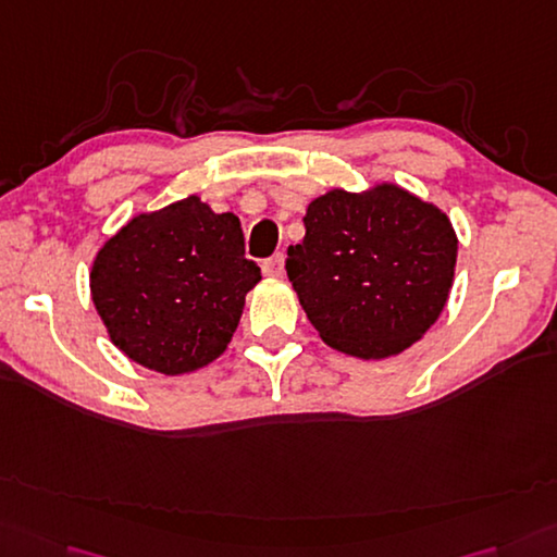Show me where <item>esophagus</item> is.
<instances>
[{
    "label": "esophagus",
    "instance_id": "esophagus-1",
    "mask_svg": "<svg viewBox=\"0 0 557 557\" xmlns=\"http://www.w3.org/2000/svg\"><path fill=\"white\" fill-rule=\"evenodd\" d=\"M263 275L265 277H282V275H285V256L277 253V256L268 258L263 263Z\"/></svg>",
    "mask_w": 557,
    "mask_h": 557
}]
</instances>
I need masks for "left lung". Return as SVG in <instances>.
Returning <instances> with one entry per match:
<instances>
[{
    "instance_id": "obj_1",
    "label": "left lung",
    "mask_w": 557,
    "mask_h": 557,
    "mask_svg": "<svg viewBox=\"0 0 557 557\" xmlns=\"http://www.w3.org/2000/svg\"><path fill=\"white\" fill-rule=\"evenodd\" d=\"M287 275L307 319L333 350L384 359L408 350L440 319L459 238L437 205L394 183L333 188L307 207Z\"/></svg>"
}]
</instances>
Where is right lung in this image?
<instances>
[{
    "label": "right lung",
    "instance_id": "obj_1",
    "mask_svg": "<svg viewBox=\"0 0 557 557\" xmlns=\"http://www.w3.org/2000/svg\"><path fill=\"white\" fill-rule=\"evenodd\" d=\"M258 282L238 216L188 195L108 238L91 265V299L117 350L178 376L226 350Z\"/></svg>",
    "mask_w": 557,
    "mask_h": 557
}]
</instances>
